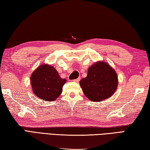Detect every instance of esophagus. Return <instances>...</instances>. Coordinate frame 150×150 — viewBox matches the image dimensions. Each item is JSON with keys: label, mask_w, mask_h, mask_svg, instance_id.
Returning <instances> with one entry per match:
<instances>
[{"label": "esophagus", "mask_w": 150, "mask_h": 150, "mask_svg": "<svg viewBox=\"0 0 150 150\" xmlns=\"http://www.w3.org/2000/svg\"><path fill=\"white\" fill-rule=\"evenodd\" d=\"M80 80V78H76V79L74 80V82H79Z\"/></svg>", "instance_id": "34e87169"}]
</instances>
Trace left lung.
<instances>
[{"label":"left lung","instance_id":"8db88e82","mask_svg":"<svg viewBox=\"0 0 150 150\" xmlns=\"http://www.w3.org/2000/svg\"><path fill=\"white\" fill-rule=\"evenodd\" d=\"M80 84L85 96L92 101H101L115 93L118 86L115 71L106 62H98L88 68Z\"/></svg>","mask_w":150,"mask_h":150}]
</instances>
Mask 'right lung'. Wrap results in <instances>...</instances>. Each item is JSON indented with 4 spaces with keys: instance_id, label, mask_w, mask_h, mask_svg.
Segmentation results:
<instances>
[{
    "instance_id": "obj_1",
    "label": "right lung",
    "mask_w": 150,
    "mask_h": 150,
    "mask_svg": "<svg viewBox=\"0 0 150 150\" xmlns=\"http://www.w3.org/2000/svg\"><path fill=\"white\" fill-rule=\"evenodd\" d=\"M67 82L59 76L53 67L43 64L34 71L31 76V83L35 96L46 101H54L62 91Z\"/></svg>"
}]
</instances>
